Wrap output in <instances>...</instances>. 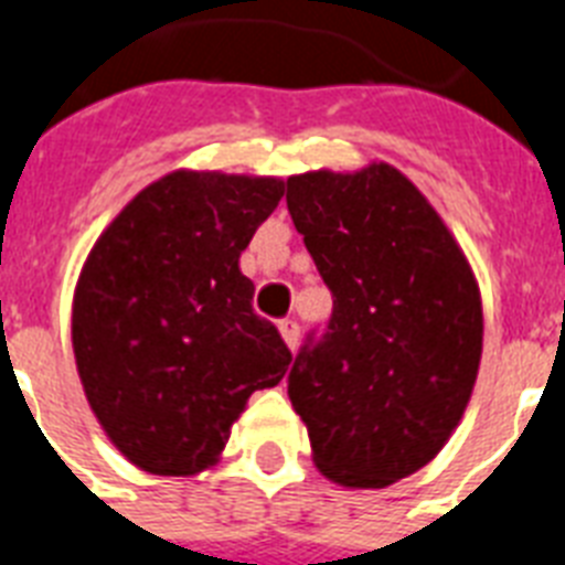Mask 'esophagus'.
Here are the masks:
<instances>
[{"instance_id": "34e87169", "label": "esophagus", "mask_w": 565, "mask_h": 565, "mask_svg": "<svg viewBox=\"0 0 565 565\" xmlns=\"http://www.w3.org/2000/svg\"><path fill=\"white\" fill-rule=\"evenodd\" d=\"M278 331H281L287 349L296 352V345H299V322H296V319H281V322H278Z\"/></svg>"}]
</instances>
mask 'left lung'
Returning <instances> with one entry per match:
<instances>
[{"mask_svg":"<svg viewBox=\"0 0 565 565\" xmlns=\"http://www.w3.org/2000/svg\"><path fill=\"white\" fill-rule=\"evenodd\" d=\"M287 211L334 310L290 370L313 463L349 490L419 472L463 419L481 366V290L463 248L404 172L287 179Z\"/></svg>","mask_w":565,"mask_h":565,"instance_id":"obj_1","label":"left lung"}]
</instances>
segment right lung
<instances>
[{"label": "right lung", "instance_id": "right-lung-1", "mask_svg": "<svg viewBox=\"0 0 565 565\" xmlns=\"http://www.w3.org/2000/svg\"><path fill=\"white\" fill-rule=\"evenodd\" d=\"M281 195L273 175L175 170L140 190L84 260L75 370L102 430L137 469L188 478L220 463L248 395L290 366L239 273Z\"/></svg>", "mask_w": 565, "mask_h": 565}]
</instances>
